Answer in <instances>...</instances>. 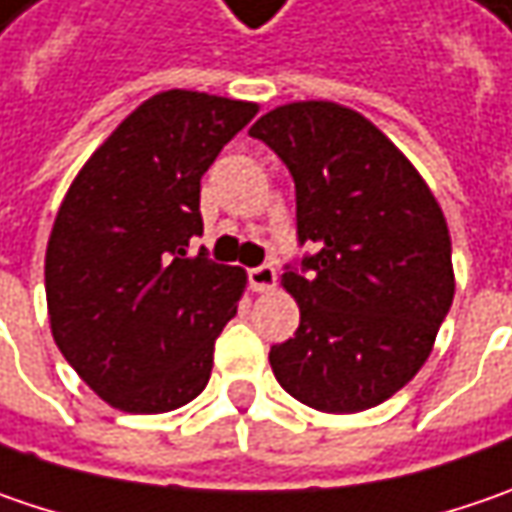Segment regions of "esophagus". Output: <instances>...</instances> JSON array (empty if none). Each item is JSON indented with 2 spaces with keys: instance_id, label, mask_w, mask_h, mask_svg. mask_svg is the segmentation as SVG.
Here are the masks:
<instances>
[{
  "instance_id": "1",
  "label": "esophagus",
  "mask_w": 512,
  "mask_h": 512,
  "mask_svg": "<svg viewBox=\"0 0 512 512\" xmlns=\"http://www.w3.org/2000/svg\"><path fill=\"white\" fill-rule=\"evenodd\" d=\"M249 283H252V289H255V292H269V289H275V283H278V272H275V266L260 263V266H255V269H249Z\"/></svg>"
}]
</instances>
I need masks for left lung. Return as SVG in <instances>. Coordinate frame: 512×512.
<instances>
[{
    "instance_id": "obj_1",
    "label": "left lung",
    "mask_w": 512,
    "mask_h": 512,
    "mask_svg": "<svg viewBox=\"0 0 512 512\" xmlns=\"http://www.w3.org/2000/svg\"><path fill=\"white\" fill-rule=\"evenodd\" d=\"M249 134L289 168L298 243L315 246L286 263L300 326L269 349L272 372L312 410H369L424 367L450 312L447 220L410 160L344 105L289 102Z\"/></svg>"
}]
</instances>
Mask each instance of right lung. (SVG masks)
<instances>
[{
  "label": "right lung",
  "mask_w": 512,
  "mask_h": 512,
  "mask_svg": "<svg viewBox=\"0 0 512 512\" xmlns=\"http://www.w3.org/2000/svg\"><path fill=\"white\" fill-rule=\"evenodd\" d=\"M255 114V102L163 91L91 154L59 206L45 255L51 332L117 410H177L209 384L246 275L189 243L203 234V174Z\"/></svg>",
  "instance_id": "right-lung-1"
}]
</instances>
